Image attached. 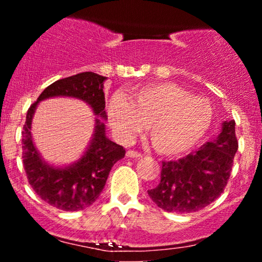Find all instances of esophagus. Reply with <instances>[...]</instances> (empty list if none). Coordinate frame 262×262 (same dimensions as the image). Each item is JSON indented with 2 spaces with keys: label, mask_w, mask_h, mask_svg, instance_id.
I'll use <instances>...</instances> for the list:
<instances>
[{
  "label": "esophagus",
  "mask_w": 262,
  "mask_h": 262,
  "mask_svg": "<svg viewBox=\"0 0 262 262\" xmlns=\"http://www.w3.org/2000/svg\"><path fill=\"white\" fill-rule=\"evenodd\" d=\"M127 156L128 158H141V154L140 152L135 151V150H128Z\"/></svg>",
  "instance_id": "esophagus-1"
}]
</instances>
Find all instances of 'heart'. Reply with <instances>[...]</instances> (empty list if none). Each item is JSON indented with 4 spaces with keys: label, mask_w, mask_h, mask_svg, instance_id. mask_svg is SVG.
Segmentation results:
<instances>
[{
    "label": "heart",
    "mask_w": 262,
    "mask_h": 262,
    "mask_svg": "<svg viewBox=\"0 0 262 262\" xmlns=\"http://www.w3.org/2000/svg\"><path fill=\"white\" fill-rule=\"evenodd\" d=\"M110 122L122 140H130L149 124L156 151L179 155L192 149L208 133L213 108L173 83H156L114 96L108 106Z\"/></svg>",
    "instance_id": "1"
}]
</instances>
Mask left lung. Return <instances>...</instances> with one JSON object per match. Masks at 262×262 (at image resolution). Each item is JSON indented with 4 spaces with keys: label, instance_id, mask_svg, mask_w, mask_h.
<instances>
[{
    "label": "left lung",
    "instance_id": "obj_1",
    "mask_svg": "<svg viewBox=\"0 0 262 262\" xmlns=\"http://www.w3.org/2000/svg\"><path fill=\"white\" fill-rule=\"evenodd\" d=\"M236 151L235 122L225 121L214 140L179 160L162 161L160 182L148 194L166 212H197L224 191Z\"/></svg>",
    "mask_w": 262,
    "mask_h": 262
}]
</instances>
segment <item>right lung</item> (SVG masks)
I'll return each mask as SVG.
<instances>
[{"label":"right lung","mask_w":262,"mask_h":262,"mask_svg":"<svg viewBox=\"0 0 262 262\" xmlns=\"http://www.w3.org/2000/svg\"><path fill=\"white\" fill-rule=\"evenodd\" d=\"M106 79L89 71L55 81L40 93L27 112L22 132V158L27 179L41 200L58 209L75 212L95 203L106 185L111 169L124 158L125 150L108 139L106 125L96 118L92 140L80 160L65 167L52 166L41 159L32 139L31 128L35 108L39 102L50 97H74L86 102L95 116L106 119L103 92Z\"/></svg>","instance_id":"right-lung-1"}]
</instances>
